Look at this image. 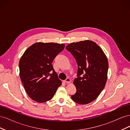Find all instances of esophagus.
I'll list each match as a JSON object with an SVG mask.
<instances>
[{
	"mask_svg": "<svg viewBox=\"0 0 130 130\" xmlns=\"http://www.w3.org/2000/svg\"><path fill=\"white\" fill-rule=\"evenodd\" d=\"M64 82H65V83L70 84V82H71V80H70L69 78H67L65 80H64Z\"/></svg>",
	"mask_w": 130,
	"mask_h": 130,
	"instance_id": "esophagus-1",
	"label": "esophagus"
}]
</instances>
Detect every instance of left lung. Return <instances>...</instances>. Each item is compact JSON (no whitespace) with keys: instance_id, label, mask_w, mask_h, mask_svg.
Here are the masks:
<instances>
[{"instance_id":"left-lung-1","label":"left lung","mask_w":130,"mask_h":130,"mask_svg":"<svg viewBox=\"0 0 130 130\" xmlns=\"http://www.w3.org/2000/svg\"><path fill=\"white\" fill-rule=\"evenodd\" d=\"M66 48L78 66L77 78L74 80L76 92L72 99L81 105L91 103L99 95L107 81V58L100 47L92 41L72 43Z\"/></svg>"}]
</instances>
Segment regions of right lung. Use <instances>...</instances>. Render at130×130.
I'll return each mask as SVG.
<instances>
[{"mask_svg":"<svg viewBox=\"0 0 130 130\" xmlns=\"http://www.w3.org/2000/svg\"><path fill=\"white\" fill-rule=\"evenodd\" d=\"M64 46L54 43H36L21 57L19 75L27 95L33 100L41 103L50 100L61 85L52 63Z\"/></svg>","mask_w":130,"mask_h":130,"instance_id":"right-lung-1","label":"right lung"}]
</instances>
